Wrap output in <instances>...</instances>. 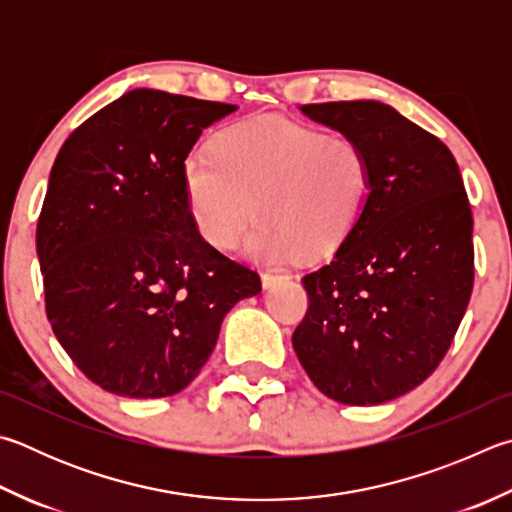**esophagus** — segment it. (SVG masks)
I'll return each mask as SVG.
<instances>
[{
	"label": "esophagus",
	"mask_w": 512,
	"mask_h": 512,
	"mask_svg": "<svg viewBox=\"0 0 512 512\" xmlns=\"http://www.w3.org/2000/svg\"><path fill=\"white\" fill-rule=\"evenodd\" d=\"M282 273H275V271H264L262 273V284H264V288H271L275 282H280L282 280Z\"/></svg>",
	"instance_id": "1"
}]
</instances>
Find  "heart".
I'll use <instances>...</instances> for the list:
<instances>
[{"instance_id": "1", "label": "heart", "mask_w": 512, "mask_h": 512, "mask_svg": "<svg viewBox=\"0 0 512 512\" xmlns=\"http://www.w3.org/2000/svg\"><path fill=\"white\" fill-rule=\"evenodd\" d=\"M183 185L199 235L235 248L255 215L248 253L268 262L336 250L365 212L371 159L347 134H322L282 116H255L215 136L183 163Z\"/></svg>"}]
</instances>
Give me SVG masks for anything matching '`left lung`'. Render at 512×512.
<instances>
[{
    "label": "left lung",
    "mask_w": 512,
    "mask_h": 512,
    "mask_svg": "<svg viewBox=\"0 0 512 512\" xmlns=\"http://www.w3.org/2000/svg\"><path fill=\"white\" fill-rule=\"evenodd\" d=\"M300 111L356 138L371 192L331 262L302 277L309 311L293 349L313 385L345 405H380L439 367L475 282L472 210L439 138L376 100Z\"/></svg>",
    "instance_id": "1"
}]
</instances>
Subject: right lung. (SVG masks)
Here are the masks:
<instances>
[{"label":"right lung","instance_id":"1","mask_svg":"<svg viewBox=\"0 0 512 512\" xmlns=\"http://www.w3.org/2000/svg\"><path fill=\"white\" fill-rule=\"evenodd\" d=\"M237 107L134 89L60 147L37 219L46 318L91 383L129 398L188 387L259 275L199 235L183 163Z\"/></svg>","mask_w":512,"mask_h":512}]
</instances>
